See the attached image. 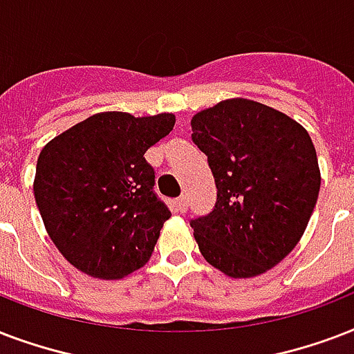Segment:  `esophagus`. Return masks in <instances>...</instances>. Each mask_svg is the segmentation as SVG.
I'll return each mask as SVG.
<instances>
[{"instance_id": "1", "label": "esophagus", "mask_w": 354, "mask_h": 354, "mask_svg": "<svg viewBox=\"0 0 354 354\" xmlns=\"http://www.w3.org/2000/svg\"><path fill=\"white\" fill-rule=\"evenodd\" d=\"M175 207H177V210H179V212H186V210H188V197L180 196L179 199L175 201Z\"/></svg>"}]
</instances>
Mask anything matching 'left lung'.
<instances>
[{
	"label": "left lung",
	"mask_w": 354,
	"mask_h": 354,
	"mask_svg": "<svg viewBox=\"0 0 354 354\" xmlns=\"http://www.w3.org/2000/svg\"><path fill=\"white\" fill-rule=\"evenodd\" d=\"M192 140L218 188L212 212L190 221L201 254L234 279L271 270L316 207L322 177L308 133L271 106L234 97L197 112Z\"/></svg>",
	"instance_id": "1"
}]
</instances>
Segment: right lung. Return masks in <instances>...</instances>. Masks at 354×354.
<instances>
[{
	"label": "right lung",
	"instance_id": "obj_1",
	"mask_svg": "<svg viewBox=\"0 0 354 354\" xmlns=\"http://www.w3.org/2000/svg\"><path fill=\"white\" fill-rule=\"evenodd\" d=\"M175 125L174 114L100 112L46 144L35 199L62 257L95 279H122L146 264L171 212L153 190L144 153Z\"/></svg>",
	"mask_w": 354,
	"mask_h": 354
}]
</instances>
